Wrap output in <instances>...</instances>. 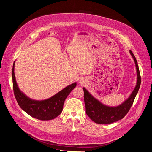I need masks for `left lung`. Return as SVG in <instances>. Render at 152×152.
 I'll list each match as a JSON object with an SVG mask.
<instances>
[{
	"label": "left lung",
	"instance_id": "1",
	"mask_svg": "<svg viewBox=\"0 0 152 152\" xmlns=\"http://www.w3.org/2000/svg\"><path fill=\"white\" fill-rule=\"evenodd\" d=\"M129 52L135 64L137 80L134 90L129 97L122 103L116 106L105 105L91 95L87 90L84 87L83 88L86 113L91 120L96 123L101 124H111L122 119L127 114L134 103L140 89L141 76L137 59L131 50H129Z\"/></svg>",
	"mask_w": 152,
	"mask_h": 152
}]
</instances>
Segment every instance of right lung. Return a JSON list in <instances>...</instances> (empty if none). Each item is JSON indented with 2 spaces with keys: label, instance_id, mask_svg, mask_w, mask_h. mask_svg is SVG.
Wrapping results in <instances>:
<instances>
[{
  "label": "right lung",
  "instance_id": "obj_1",
  "mask_svg": "<svg viewBox=\"0 0 152 152\" xmlns=\"http://www.w3.org/2000/svg\"><path fill=\"white\" fill-rule=\"evenodd\" d=\"M14 65L15 61L12 71L13 90L20 107L29 115L38 120H50L57 117L62 111L65 100L76 87V82L68 85L49 99L42 100H34L28 97L19 89L14 74Z\"/></svg>",
  "mask_w": 152,
  "mask_h": 152
}]
</instances>
